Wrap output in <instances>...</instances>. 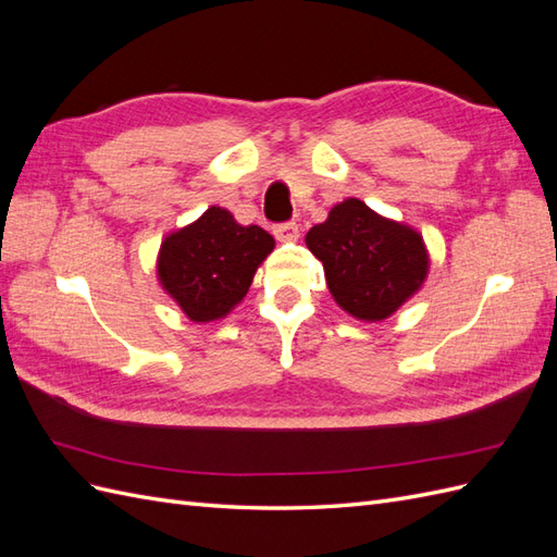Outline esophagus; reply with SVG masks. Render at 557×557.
I'll list each match as a JSON object with an SVG mask.
<instances>
[{
	"label": "esophagus",
	"instance_id": "34e87169",
	"mask_svg": "<svg viewBox=\"0 0 557 557\" xmlns=\"http://www.w3.org/2000/svg\"><path fill=\"white\" fill-rule=\"evenodd\" d=\"M274 237L278 242H295L299 237V227L297 223H283V225H276L274 227Z\"/></svg>",
	"mask_w": 557,
	"mask_h": 557
}]
</instances>
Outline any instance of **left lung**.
<instances>
[{
	"instance_id": "obj_1",
	"label": "left lung",
	"mask_w": 557,
	"mask_h": 557,
	"mask_svg": "<svg viewBox=\"0 0 557 557\" xmlns=\"http://www.w3.org/2000/svg\"><path fill=\"white\" fill-rule=\"evenodd\" d=\"M307 248L325 267L330 295L348 315L379 323L423 288L430 252L423 234L348 197L307 232Z\"/></svg>"
}]
</instances>
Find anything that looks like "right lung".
I'll use <instances>...</instances> for the list:
<instances>
[{
  "label": "right lung",
  "mask_w": 557,
  "mask_h": 557,
  "mask_svg": "<svg viewBox=\"0 0 557 557\" xmlns=\"http://www.w3.org/2000/svg\"><path fill=\"white\" fill-rule=\"evenodd\" d=\"M276 242L258 225H239L223 207L166 234L158 250V283L193 323L225 318L246 297Z\"/></svg>",
  "instance_id": "obj_1"
}]
</instances>
